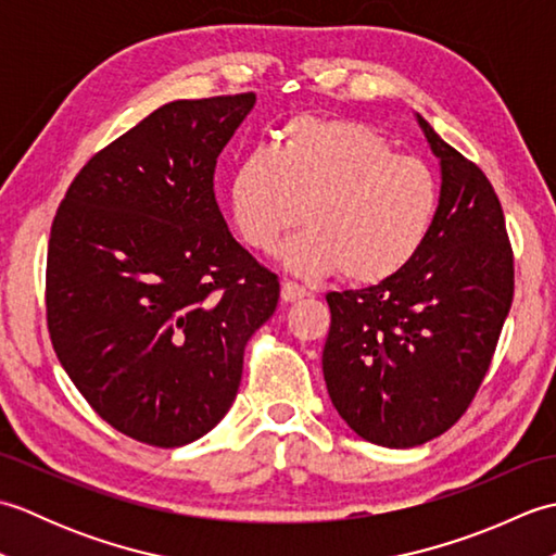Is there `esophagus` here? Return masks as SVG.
Instances as JSON below:
<instances>
[{
    "label": "esophagus",
    "mask_w": 556,
    "mask_h": 556,
    "mask_svg": "<svg viewBox=\"0 0 556 556\" xmlns=\"http://www.w3.org/2000/svg\"><path fill=\"white\" fill-rule=\"evenodd\" d=\"M305 296H308V291H305L301 285H296V281H285V285H281V301L285 303L301 301Z\"/></svg>",
    "instance_id": "obj_1"
}]
</instances>
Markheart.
Returning <instances> with one entry per match:
<instances>
[{
  "mask_svg": "<svg viewBox=\"0 0 556 556\" xmlns=\"http://www.w3.org/2000/svg\"><path fill=\"white\" fill-rule=\"evenodd\" d=\"M233 227L257 253H271L305 217L308 229L281 260L303 277L337 271L351 285H380L422 251L440 207L430 164L353 119L299 114L277 148L257 146L233 169ZM306 215H302V207Z\"/></svg>",
  "mask_w": 556,
  "mask_h": 556,
  "instance_id": "b5f03b06",
  "label": "heart"
}]
</instances>
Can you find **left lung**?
Segmentation results:
<instances>
[{
  "label": "left lung",
  "instance_id": "8db88e82",
  "mask_svg": "<svg viewBox=\"0 0 556 556\" xmlns=\"http://www.w3.org/2000/svg\"><path fill=\"white\" fill-rule=\"evenodd\" d=\"M418 122L442 162L428 241L396 277L327 293L329 399L358 437L392 448L430 442L464 416L514 301V251L497 193L476 162Z\"/></svg>",
  "mask_w": 556,
  "mask_h": 556
}]
</instances>
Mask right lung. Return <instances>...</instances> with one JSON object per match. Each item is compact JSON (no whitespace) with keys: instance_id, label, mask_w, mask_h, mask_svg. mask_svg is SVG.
Listing matches in <instances>:
<instances>
[{"instance_id":"1","label":"right lung","mask_w":556,"mask_h":556,"mask_svg":"<svg viewBox=\"0 0 556 556\" xmlns=\"http://www.w3.org/2000/svg\"><path fill=\"white\" fill-rule=\"evenodd\" d=\"M255 92L176 100L96 152L56 207L45 308L92 410L150 446H184L233 404L279 277L233 239L217 157Z\"/></svg>"}]
</instances>
